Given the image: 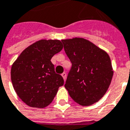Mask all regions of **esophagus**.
<instances>
[{"label": "esophagus", "mask_w": 130, "mask_h": 130, "mask_svg": "<svg viewBox=\"0 0 130 130\" xmlns=\"http://www.w3.org/2000/svg\"><path fill=\"white\" fill-rule=\"evenodd\" d=\"M61 75H62V78H64V80H65V79H66V77H67V74H66V73L63 72Z\"/></svg>", "instance_id": "obj_1"}]
</instances>
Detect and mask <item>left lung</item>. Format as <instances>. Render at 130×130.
Here are the masks:
<instances>
[{
    "mask_svg": "<svg viewBox=\"0 0 130 130\" xmlns=\"http://www.w3.org/2000/svg\"><path fill=\"white\" fill-rule=\"evenodd\" d=\"M61 41L72 62L65 88L78 104H94L104 96L112 79L113 70L109 55L84 38Z\"/></svg>",
    "mask_w": 130,
    "mask_h": 130,
    "instance_id": "left-lung-1",
    "label": "left lung"
}]
</instances>
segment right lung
<instances>
[{
  "label": "right lung",
  "instance_id": "add662e5",
  "mask_svg": "<svg viewBox=\"0 0 130 130\" xmlns=\"http://www.w3.org/2000/svg\"><path fill=\"white\" fill-rule=\"evenodd\" d=\"M58 40H41L21 53L12 65L11 79L14 90L24 103L43 108L50 104L64 80L51 62L62 49Z\"/></svg>",
  "mask_w": 130,
  "mask_h": 130
}]
</instances>
